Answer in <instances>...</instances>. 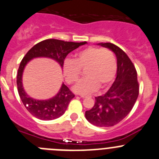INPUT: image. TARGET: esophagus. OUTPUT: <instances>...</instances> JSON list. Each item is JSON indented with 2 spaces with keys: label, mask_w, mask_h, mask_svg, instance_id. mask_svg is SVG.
I'll use <instances>...</instances> for the list:
<instances>
[{
  "label": "esophagus",
  "mask_w": 159,
  "mask_h": 159,
  "mask_svg": "<svg viewBox=\"0 0 159 159\" xmlns=\"http://www.w3.org/2000/svg\"><path fill=\"white\" fill-rule=\"evenodd\" d=\"M81 98H87L88 97V96H85V95H81Z\"/></svg>",
  "instance_id": "34e87169"
}]
</instances>
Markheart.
I'll use <instances>...</instances> for the list:
<instances>
[{
	"mask_svg": "<svg viewBox=\"0 0 159 159\" xmlns=\"http://www.w3.org/2000/svg\"><path fill=\"white\" fill-rule=\"evenodd\" d=\"M116 59L115 55L108 48L89 47L74 55V59L67 58L62 65L66 81L74 84L78 81L81 70L85 69V76L74 91L79 94H89L99 87L105 88L114 79L116 73Z\"/></svg>",
	"mask_w": 159,
	"mask_h": 159,
	"instance_id": "b5f03b06",
	"label": "heart"
}]
</instances>
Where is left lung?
<instances>
[{"instance_id": "obj_1", "label": "left lung", "mask_w": 159, "mask_h": 159, "mask_svg": "<svg viewBox=\"0 0 159 159\" xmlns=\"http://www.w3.org/2000/svg\"><path fill=\"white\" fill-rule=\"evenodd\" d=\"M98 45L116 55V77L104 95L95 97L94 106L85 111V118L97 127H111L129 114L138 98L139 87L136 70L126 53L111 43H100Z\"/></svg>"}]
</instances>
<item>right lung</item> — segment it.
<instances>
[{"label":"right lung","mask_w":159,"mask_h":159,"mask_svg":"<svg viewBox=\"0 0 159 159\" xmlns=\"http://www.w3.org/2000/svg\"><path fill=\"white\" fill-rule=\"evenodd\" d=\"M87 42H65L58 39H46L35 44L28 51L21 61L17 73V89L23 104L31 115L42 120H51L65 113L68 104L74 97V94L62 83L58 93L47 100H37L28 95L23 86V73L27 64L36 58H48L55 60L62 69L64 60L67 55Z\"/></svg>","instance_id":"1"}]
</instances>
